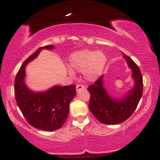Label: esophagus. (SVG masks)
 I'll use <instances>...</instances> for the list:
<instances>
[{"label": "esophagus", "mask_w": 160, "mask_h": 160, "mask_svg": "<svg viewBox=\"0 0 160 160\" xmlns=\"http://www.w3.org/2000/svg\"><path fill=\"white\" fill-rule=\"evenodd\" d=\"M83 89H85V87L82 85H76V91L77 92H79L80 90H83Z\"/></svg>", "instance_id": "1"}]
</instances>
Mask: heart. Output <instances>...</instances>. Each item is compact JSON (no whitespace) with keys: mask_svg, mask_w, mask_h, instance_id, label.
Returning a JSON list of instances; mask_svg holds the SVG:
<instances>
[{"mask_svg":"<svg viewBox=\"0 0 160 160\" xmlns=\"http://www.w3.org/2000/svg\"><path fill=\"white\" fill-rule=\"evenodd\" d=\"M107 58L102 51L92 50H81L76 51L69 56V66L72 70L83 72L84 77L88 81H94L104 70ZM68 74H74L72 70H68Z\"/></svg>","mask_w":160,"mask_h":160,"instance_id":"b5f03b06","label":"heart"}]
</instances>
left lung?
Segmentation results:
<instances>
[{
	"mask_svg": "<svg viewBox=\"0 0 160 160\" xmlns=\"http://www.w3.org/2000/svg\"><path fill=\"white\" fill-rule=\"evenodd\" d=\"M122 54L132 71L134 85L131 90L122 97H113L104 85V75L88 89L90 93L89 109L99 122L107 125H115L127 120L135 112L142 95L143 82L140 70L129 56Z\"/></svg>",
	"mask_w": 160,
	"mask_h": 160,
	"instance_id": "left-lung-1",
	"label": "left lung"
}]
</instances>
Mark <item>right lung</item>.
<instances>
[{"label": "right lung", "instance_id": "right-lung-1", "mask_svg": "<svg viewBox=\"0 0 160 160\" xmlns=\"http://www.w3.org/2000/svg\"><path fill=\"white\" fill-rule=\"evenodd\" d=\"M53 45L38 48L22 65L15 80L16 102L28 122L34 128L46 131L61 128L69 113V104L76 94L75 85H54L47 90L34 91L25 82V68L43 49L53 50Z\"/></svg>", "mask_w": 160, "mask_h": 160}]
</instances>
